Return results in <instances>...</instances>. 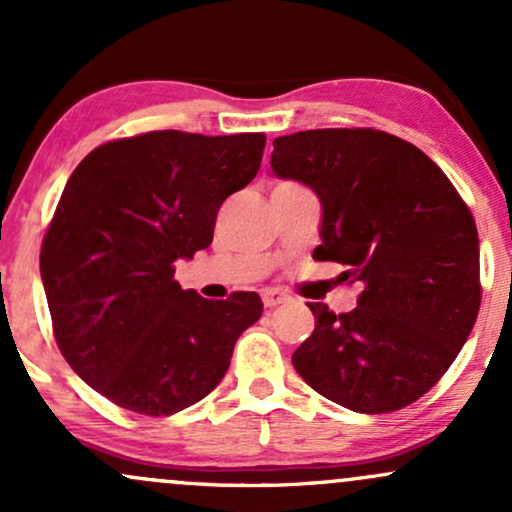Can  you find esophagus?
Listing matches in <instances>:
<instances>
[{"label":"esophagus","mask_w":512,"mask_h":512,"mask_svg":"<svg viewBox=\"0 0 512 512\" xmlns=\"http://www.w3.org/2000/svg\"><path fill=\"white\" fill-rule=\"evenodd\" d=\"M262 303H264V308H276V305H281V303H289V296L281 291H276V289H264Z\"/></svg>","instance_id":"34e87169"}]
</instances>
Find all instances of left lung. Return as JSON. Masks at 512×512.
I'll return each instance as SVG.
<instances>
[{
    "label": "left lung",
    "instance_id": "8db88e82",
    "mask_svg": "<svg viewBox=\"0 0 512 512\" xmlns=\"http://www.w3.org/2000/svg\"><path fill=\"white\" fill-rule=\"evenodd\" d=\"M272 170L320 197L313 257L361 281L351 313L310 305L315 330L291 356L322 397L387 414L426 395L460 354L481 303L479 233L448 175L380 129L276 137Z\"/></svg>",
    "mask_w": 512,
    "mask_h": 512
}]
</instances>
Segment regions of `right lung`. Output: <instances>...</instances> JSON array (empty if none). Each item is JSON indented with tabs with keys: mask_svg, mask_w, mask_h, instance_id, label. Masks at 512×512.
Returning <instances> with one entry per match:
<instances>
[{
	"mask_svg": "<svg viewBox=\"0 0 512 512\" xmlns=\"http://www.w3.org/2000/svg\"><path fill=\"white\" fill-rule=\"evenodd\" d=\"M262 132L161 129L93 149L67 180L40 250L62 356L117 407L170 416L207 397L262 301L182 291L175 262L211 245L216 214L260 170Z\"/></svg>",
	"mask_w": 512,
	"mask_h": 512,
	"instance_id": "add662e5",
	"label": "right lung"
}]
</instances>
